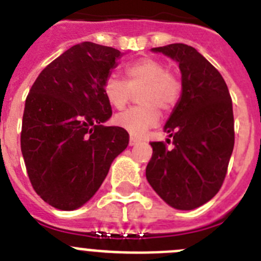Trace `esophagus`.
Returning a JSON list of instances; mask_svg holds the SVG:
<instances>
[{"instance_id": "obj_1", "label": "esophagus", "mask_w": 261, "mask_h": 261, "mask_svg": "<svg viewBox=\"0 0 261 261\" xmlns=\"http://www.w3.org/2000/svg\"><path fill=\"white\" fill-rule=\"evenodd\" d=\"M137 142H138V140H137V138H135V137H130V140H129V145H130V146L136 145Z\"/></svg>"}]
</instances>
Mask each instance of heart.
Returning a JSON list of instances; mask_svg holds the SVG:
<instances>
[{
  "label": "heart",
  "instance_id": "1",
  "mask_svg": "<svg viewBox=\"0 0 261 261\" xmlns=\"http://www.w3.org/2000/svg\"><path fill=\"white\" fill-rule=\"evenodd\" d=\"M125 81L111 75L105 80L103 92L115 109H124L138 93L140 106L115 115L114 123L133 136H141L159 120V108L168 111L178 101L181 84L163 62L154 58H140L124 68Z\"/></svg>",
  "mask_w": 261,
  "mask_h": 261
}]
</instances>
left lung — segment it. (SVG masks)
Segmentation results:
<instances>
[{
    "instance_id": "1",
    "label": "left lung",
    "mask_w": 261,
    "mask_h": 261,
    "mask_svg": "<svg viewBox=\"0 0 261 261\" xmlns=\"http://www.w3.org/2000/svg\"><path fill=\"white\" fill-rule=\"evenodd\" d=\"M178 62L182 94L164 126L171 140L151 142L146 178L173 208L194 210L219 193L234 147L231 98L223 76L194 47H154Z\"/></svg>"
}]
</instances>
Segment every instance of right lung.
I'll return each instance as SVG.
<instances>
[{
  "label": "right lung",
  "mask_w": 261,
  "mask_h": 261,
  "mask_svg": "<svg viewBox=\"0 0 261 261\" xmlns=\"http://www.w3.org/2000/svg\"><path fill=\"white\" fill-rule=\"evenodd\" d=\"M119 57L114 47L81 42L47 64L28 93L21 154L32 188L56 208L87 203L128 146L125 129L102 125L112 115L103 84Z\"/></svg>",
  "instance_id": "add662e5"
}]
</instances>
